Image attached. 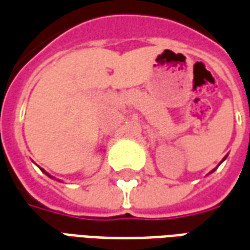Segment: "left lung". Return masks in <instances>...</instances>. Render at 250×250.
Wrapping results in <instances>:
<instances>
[{
  "label": "left lung",
  "instance_id": "8db88e82",
  "mask_svg": "<svg viewBox=\"0 0 250 250\" xmlns=\"http://www.w3.org/2000/svg\"><path fill=\"white\" fill-rule=\"evenodd\" d=\"M226 158V157H225ZM225 158H224V159H222V161H225ZM214 170H215V168H214ZM214 170H211V171H210V173H213V171H214Z\"/></svg>",
  "mask_w": 250,
  "mask_h": 250
}]
</instances>
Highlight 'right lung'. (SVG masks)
<instances>
[{"instance_id": "right-lung-1", "label": "right lung", "mask_w": 250, "mask_h": 250, "mask_svg": "<svg viewBox=\"0 0 250 250\" xmlns=\"http://www.w3.org/2000/svg\"><path fill=\"white\" fill-rule=\"evenodd\" d=\"M41 171H42V173H45L46 175H48V177H51V175H49V174L46 173V171H45V170H44V168H41ZM51 178H53V177H51Z\"/></svg>"}]
</instances>
